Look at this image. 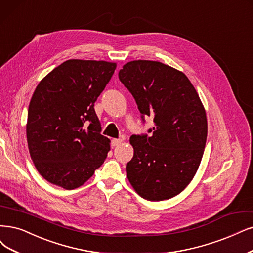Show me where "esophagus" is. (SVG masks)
<instances>
[{"label": "esophagus", "mask_w": 253, "mask_h": 253, "mask_svg": "<svg viewBox=\"0 0 253 253\" xmlns=\"http://www.w3.org/2000/svg\"><path fill=\"white\" fill-rule=\"evenodd\" d=\"M122 143H123V139H122V138H115V139H112L111 144H112V146L116 147V146H119Z\"/></svg>", "instance_id": "obj_1"}]
</instances>
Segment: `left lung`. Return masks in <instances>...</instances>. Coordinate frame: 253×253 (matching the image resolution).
<instances>
[{
  "instance_id": "1",
  "label": "left lung",
  "mask_w": 253,
  "mask_h": 253,
  "mask_svg": "<svg viewBox=\"0 0 253 253\" xmlns=\"http://www.w3.org/2000/svg\"><path fill=\"white\" fill-rule=\"evenodd\" d=\"M139 112L152 117L151 136L132 135L134 154L127 178L144 199L175 197L190 184L200 166L208 120L199 95L185 75L160 61L133 60L119 72Z\"/></svg>"
}]
</instances>
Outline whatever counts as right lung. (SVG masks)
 <instances>
[{"mask_svg": "<svg viewBox=\"0 0 253 253\" xmlns=\"http://www.w3.org/2000/svg\"><path fill=\"white\" fill-rule=\"evenodd\" d=\"M116 68V62L70 59L36 86L26 133L31 160L46 181L74 190L104 163L110 139L100 133L93 105Z\"/></svg>", "mask_w": 253, "mask_h": 253, "instance_id": "obj_1", "label": "right lung"}]
</instances>
